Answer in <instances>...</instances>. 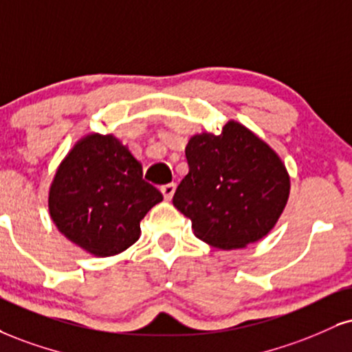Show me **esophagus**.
Returning <instances> with one entry per match:
<instances>
[{
  "label": "esophagus",
  "mask_w": 352,
  "mask_h": 352,
  "mask_svg": "<svg viewBox=\"0 0 352 352\" xmlns=\"http://www.w3.org/2000/svg\"><path fill=\"white\" fill-rule=\"evenodd\" d=\"M160 192H162L165 200H172L173 193H175V184H167L160 187Z\"/></svg>",
  "instance_id": "1"
}]
</instances>
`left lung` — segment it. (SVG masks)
I'll use <instances>...</instances> for the list:
<instances>
[{"mask_svg": "<svg viewBox=\"0 0 352 352\" xmlns=\"http://www.w3.org/2000/svg\"><path fill=\"white\" fill-rule=\"evenodd\" d=\"M185 155L188 173L172 201L192 219L198 239L239 249L272 230L289 200L290 179L262 139L230 121L218 135H193Z\"/></svg>", "mask_w": 352, "mask_h": 352, "instance_id": "8db88e82", "label": "left lung"}]
</instances>
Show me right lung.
I'll list each match as a JSON object with an SVG mask.
<instances>
[{
    "instance_id": "right-lung-1",
    "label": "right lung",
    "mask_w": 352,
    "mask_h": 352,
    "mask_svg": "<svg viewBox=\"0 0 352 352\" xmlns=\"http://www.w3.org/2000/svg\"><path fill=\"white\" fill-rule=\"evenodd\" d=\"M162 201L142 165L111 134L75 144L49 192V211L65 238L93 256L120 254L139 239L141 219Z\"/></svg>"
}]
</instances>
